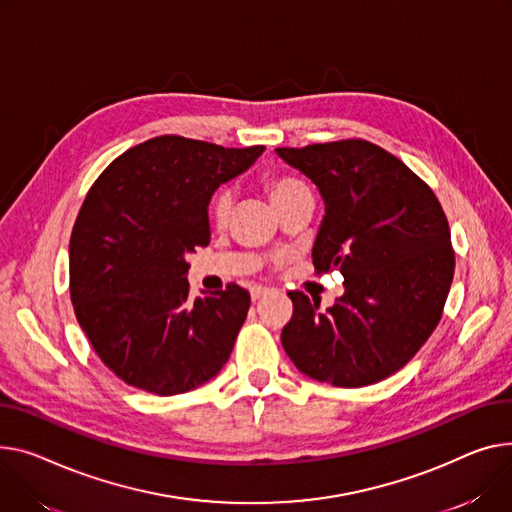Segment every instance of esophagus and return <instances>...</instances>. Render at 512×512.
I'll list each match as a JSON object with an SVG mask.
<instances>
[{
	"instance_id": "obj_1",
	"label": "esophagus",
	"mask_w": 512,
	"mask_h": 512,
	"mask_svg": "<svg viewBox=\"0 0 512 512\" xmlns=\"http://www.w3.org/2000/svg\"><path fill=\"white\" fill-rule=\"evenodd\" d=\"M267 292H269V288H265V286H253V288H251V298H253V300H259V298L265 296Z\"/></svg>"
}]
</instances>
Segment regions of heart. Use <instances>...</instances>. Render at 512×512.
Returning a JSON list of instances; mask_svg holds the SVG:
<instances>
[{
	"label": "heart",
	"instance_id": "heart-1",
	"mask_svg": "<svg viewBox=\"0 0 512 512\" xmlns=\"http://www.w3.org/2000/svg\"><path fill=\"white\" fill-rule=\"evenodd\" d=\"M265 193L269 195V199L274 201V206L280 208L284 201H288L290 197L302 193V191H309L306 183L294 175L288 173H267L261 179ZM232 212V193L226 187H220L210 203V216L216 224H224L228 220Z\"/></svg>",
	"mask_w": 512,
	"mask_h": 512
}]
</instances>
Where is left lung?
Instances as JSON below:
<instances>
[{"mask_svg":"<svg viewBox=\"0 0 512 512\" xmlns=\"http://www.w3.org/2000/svg\"><path fill=\"white\" fill-rule=\"evenodd\" d=\"M325 201L313 247L317 276L337 269L346 292H288L282 346L306 377L333 387L379 383L410 362L436 329L455 274L449 220L434 191L381 146L352 138L276 148Z\"/></svg>","mask_w":512,"mask_h":512,"instance_id":"1","label":"left lung"}]
</instances>
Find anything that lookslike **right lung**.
I'll list each match as a JSON object with an SVG mask.
<instances>
[{
  "instance_id": "obj_1",
  "label": "right lung",
  "mask_w": 512,
  "mask_h": 512,
  "mask_svg": "<svg viewBox=\"0 0 512 512\" xmlns=\"http://www.w3.org/2000/svg\"><path fill=\"white\" fill-rule=\"evenodd\" d=\"M263 150L158 135L117 156L86 193L70 238V296L96 356L123 383L177 395L230 358L251 294L228 284L191 298L185 257L210 243L214 191Z\"/></svg>"
}]
</instances>
